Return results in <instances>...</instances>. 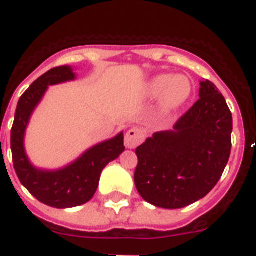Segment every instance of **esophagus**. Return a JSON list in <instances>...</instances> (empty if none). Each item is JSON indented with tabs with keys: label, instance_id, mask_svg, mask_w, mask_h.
I'll list each match as a JSON object with an SVG mask.
<instances>
[{
	"label": "esophagus",
	"instance_id": "esophagus-1",
	"mask_svg": "<svg viewBox=\"0 0 256 256\" xmlns=\"http://www.w3.org/2000/svg\"><path fill=\"white\" fill-rule=\"evenodd\" d=\"M144 138V130L140 128H132L126 132V137H124V144L126 148H137Z\"/></svg>",
	"mask_w": 256,
	"mask_h": 256
}]
</instances>
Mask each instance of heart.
Segmentation results:
<instances>
[{"label": "heart", "mask_w": 256, "mask_h": 256, "mask_svg": "<svg viewBox=\"0 0 256 256\" xmlns=\"http://www.w3.org/2000/svg\"><path fill=\"white\" fill-rule=\"evenodd\" d=\"M144 92L148 97L162 96V101H160L162 112L169 114L186 104V101L191 96L192 87L186 76L159 74L154 76L146 84Z\"/></svg>", "instance_id": "obj_1"}]
</instances>
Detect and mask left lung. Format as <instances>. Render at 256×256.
<instances>
[{"label":"left lung","instance_id":"obj_1","mask_svg":"<svg viewBox=\"0 0 256 256\" xmlns=\"http://www.w3.org/2000/svg\"><path fill=\"white\" fill-rule=\"evenodd\" d=\"M200 86V98L173 130L154 133L136 148V188L158 208L180 209L205 198L230 159V108L214 83L205 80Z\"/></svg>","mask_w":256,"mask_h":256}]
</instances>
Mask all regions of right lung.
<instances>
[{"label": "right lung", "mask_w": 256, "mask_h": 256, "mask_svg": "<svg viewBox=\"0 0 256 256\" xmlns=\"http://www.w3.org/2000/svg\"><path fill=\"white\" fill-rule=\"evenodd\" d=\"M76 74L70 66L48 70L32 83L20 97L11 128V151L14 168L20 182L38 201L52 208L65 209L83 205L94 198L102 169L124 151V136L96 144L79 159L58 170L34 168L24 150V134L32 112L38 105L47 87L73 80Z\"/></svg>", "instance_id": "obj_1"}]
</instances>
